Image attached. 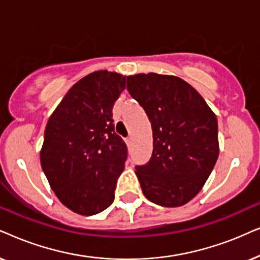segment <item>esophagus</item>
<instances>
[{
    "label": "esophagus",
    "mask_w": 260,
    "mask_h": 260,
    "mask_svg": "<svg viewBox=\"0 0 260 260\" xmlns=\"http://www.w3.org/2000/svg\"><path fill=\"white\" fill-rule=\"evenodd\" d=\"M126 144L128 145V146H129L131 144H132V137H128L127 139H126Z\"/></svg>",
    "instance_id": "34e87169"
}]
</instances>
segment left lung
<instances>
[{"instance_id":"1","label":"left lung","mask_w":260,"mask_h":260,"mask_svg":"<svg viewBox=\"0 0 260 260\" xmlns=\"http://www.w3.org/2000/svg\"><path fill=\"white\" fill-rule=\"evenodd\" d=\"M127 90L146 112L153 152L136 174L147 200L181 207L203 188L219 157L217 120L205 99L182 78L137 74Z\"/></svg>"}]
</instances>
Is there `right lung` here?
I'll use <instances>...</instances> for the list:
<instances>
[{
	"label": "right lung",
	"mask_w": 260,
	"mask_h": 260,
	"mask_svg": "<svg viewBox=\"0 0 260 260\" xmlns=\"http://www.w3.org/2000/svg\"><path fill=\"white\" fill-rule=\"evenodd\" d=\"M126 76L95 71L71 86L47 121L40 162L63 205L90 216L108 208L127 159L114 131L113 107Z\"/></svg>",
	"instance_id": "obj_1"
}]
</instances>
